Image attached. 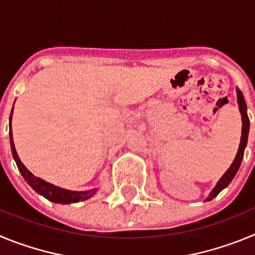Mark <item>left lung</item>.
Here are the masks:
<instances>
[{"label": "left lung", "mask_w": 255, "mask_h": 255, "mask_svg": "<svg viewBox=\"0 0 255 255\" xmlns=\"http://www.w3.org/2000/svg\"><path fill=\"white\" fill-rule=\"evenodd\" d=\"M238 92V103H239V110H240V114H242L243 119V129H242V139H240V145H239V150L236 153V157L234 159L233 164L230 166L229 170L225 172V175L220 179V181L217 182V185L215 186V189L211 191L209 197L207 198L206 200H212L215 197H217L221 191L224 190L230 182L233 181L234 176L238 172L240 164H242L243 157H244V150L245 147H247V141H248V134H249V117H248L247 114V103L244 101V97H243V93L240 89H236Z\"/></svg>", "instance_id": "left-lung-1"}]
</instances>
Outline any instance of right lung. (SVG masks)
<instances>
[{"instance_id":"add662e5","label":"right lung","mask_w":255,"mask_h":255,"mask_svg":"<svg viewBox=\"0 0 255 255\" xmlns=\"http://www.w3.org/2000/svg\"><path fill=\"white\" fill-rule=\"evenodd\" d=\"M11 116H12V112H11ZM11 116H10V143H11V150H12L13 159H15V162H16L17 168H19L22 177L25 179V181L28 182L31 188L37 191L38 194L43 195L46 199L51 200V202H53V203H60V204L78 203V202H82V200L89 199V198L93 197V195L96 194L97 189H92V190H85V191L66 190V189H62V188H58V186L52 185V184H49V182L34 176V175H33V173H31L30 171H29L24 164H22V162L20 161L19 158V155H17L16 149H15L13 139H12V130H11Z\"/></svg>"}]
</instances>
